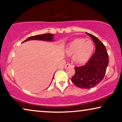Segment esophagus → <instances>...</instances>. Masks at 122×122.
<instances>
[{"label":"esophagus","instance_id":"esophagus-1","mask_svg":"<svg viewBox=\"0 0 122 122\" xmlns=\"http://www.w3.org/2000/svg\"><path fill=\"white\" fill-rule=\"evenodd\" d=\"M71 66V65L69 64V63H67V64H66V66H64V68H69V67H70V66Z\"/></svg>","mask_w":122,"mask_h":122}]
</instances>
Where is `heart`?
Masks as SVG:
<instances>
[{
    "label": "heart",
    "instance_id": "1",
    "mask_svg": "<svg viewBox=\"0 0 122 122\" xmlns=\"http://www.w3.org/2000/svg\"><path fill=\"white\" fill-rule=\"evenodd\" d=\"M94 45L91 40L84 38H76L68 44L66 53L68 56H73V61L77 64H84L92 56Z\"/></svg>",
    "mask_w": 122,
    "mask_h": 122
}]
</instances>
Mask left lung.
Returning a JSON list of instances; mask_svg holds the SVG:
<instances>
[{
  "label": "left lung",
  "instance_id": "left-lung-1",
  "mask_svg": "<svg viewBox=\"0 0 122 122\" xmlns=\"http://www.w3.org/2000/svg\"><path fill=\"white\" fill-rule=\"evenodd\" d=\"M96 46V51L84 66H75V74L71 81L76 86L90 89L96 86L103 79L109 58L106 46L96 36L87 33Z\"/></svg>",
  "mask_w": 122,
  "mask_h": 122
}]
</instances>
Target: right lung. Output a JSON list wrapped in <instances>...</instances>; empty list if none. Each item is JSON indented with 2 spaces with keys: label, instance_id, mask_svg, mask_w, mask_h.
<instances>
[{
  "label": "right lung",
  "instance_id": "right-lung-1",
  "mask_svg": "<svg viewBox=\"0 0 122 122\" xmlns=\"http://www.w3.org/2000/svg\"><path fill=\"white\" fill-rule=\"evenodd\" d=\"M53 34H49V33L38 35V36H30V37L27 38V39H26L25 41H23V42H25V41H31V40H39V41H53Z\"/></svg>",
  "mask_w": 122,
  "mask_h": 122
}]
</instances>
